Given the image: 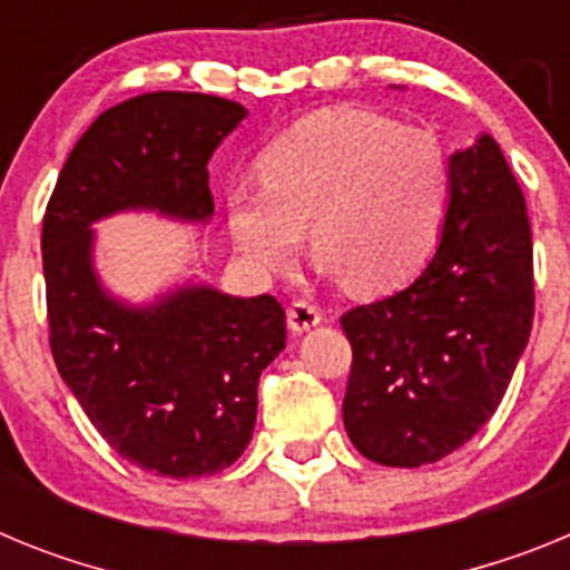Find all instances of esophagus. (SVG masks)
<instances>
[{"label": "esophagus", "mask_w": 570, "mask_h": 570, "mask_svg": "<svg viewBox=\"0 0 570 570\" xmlns=\"http://www.w3.org/2000/svg\"><path fill=\"white\" fill-rule=\"evenodd\" d=\"M286 318H289L292 333H306L315 324H321V309L313 301H292L289 309H286Z\"/></svg>", "instance_id": "esophagus-1"}]
</instances>
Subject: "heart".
Here are the masks:
<instances>
[{
  "mask_svg": "<svg viewBox=\"0 0 570 570\" xmlns=\"http://www.w3.org/2000/svg\"><path fill=\"white\" fill-rule=\"evenodd\" d=\"M257 166L261 186L226 197L232 244L255 275L289 269L306 226L324 269L358 295L402 286L439 246L450 160L433 131L333 108L272 140Z\"/></svg>",
  "mask_w": 570,
  "mask_h": 570,
  "instance_id": "1",
  "label": "heart"
}]
</instances>
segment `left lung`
Instances as JSON below:
<instances>
[{
	"instance_id": "1",
	"label": "left lung",
	"mask_w": 570,
	"mask_h": 570,
	"mask_svg": "<svg viewBox=\"0 0 570 570\" xmlns=\"http://www.w3.org/2000/svg\"><path fill=\"white\" fill-rule=\"evenodd\" d=\"M531 324V220L502 148L482 135L450 157V209L428 269L341 315L350 442L387 468L459 450L497 413Z\"/></svg>"
}]
</instances>
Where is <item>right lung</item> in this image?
Masks as SVG:
<instances>
[{
    "label": "right lung",
    "instance_id": "obj_1",
    "mask_svg": "<svg viewBox=\"0 0 570 570\" xmlns=\"http://www.w3.org/2000/svg\"><path fill=\"white\" fill-rule=\"evenodd\" d=\"M244 117L237 102L189 91L108 108L68 155L42 220L59 375L102 439L157 476H212L244 453L257 379L286 344V313L272 295L232 298L209 286L128 309L97 284L88 226L122 209L206 220V166Z\"/></svg>",
    "mask_w": 570,
    "mask_h": 570
}]
</instances>
